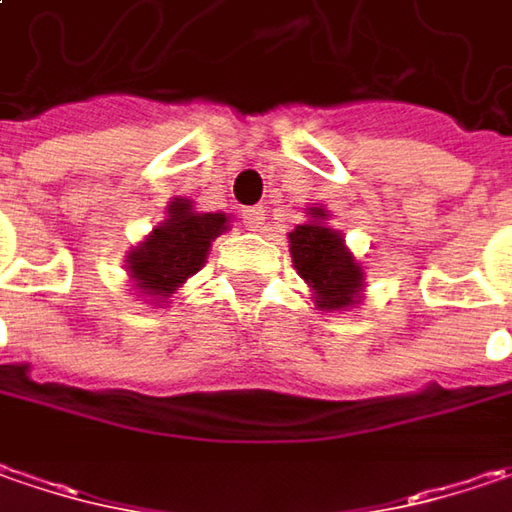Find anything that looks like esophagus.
<instances>
[{
    "mask_svg": "<svg viewBox=\"0 0 512 512\" xmlns=\"http://www.w3.org/2000/svg\"><path fill=\"white\" fill-rule=\"evenodd\" d=\"M242 218L247 230H262V224H265V207H247Z\"/></svg>",
    "mask_w": 512,
    "mask_h": 512,
    "instance_id": "1",
    "label": "esophagus"
}]
</instances>
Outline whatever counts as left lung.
<instances>
[{"mask_svg":"<svg viewBox=\"0 0 512 512\" xmlns=\"http://www.w3.org/2000/svg\"><path fill=\"white\" fill-rule=\"evenodd\" d=\"M325 207H308V221L288 233L296 273L311 288L317 311H348L363 302L366 273L345 236L328 224Z\"/></svg>","mask_w":512,"mask_h":512,"instance_id":"8db88e82","label":"left lung"}]
</instances>
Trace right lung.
I'll return each mask as SVG.
<instances>
[{
	"mask_svg": "<svg viewBox=\"0 0 512 512\" xmlns=\"http://www.w3.org/2000/svg\"><path fill=\"white\" fill-rule=\"evenodd\" d=\"M230 230L227 213H201L190 198H172L167 218L126 253V276L149 305H164L184 282L204 268L207 253L221 233Z\"/></svg>",
	"mask_w": 512,
	"mask_h": 512,
	"instance_id": "1",
	"label": "right lung"
}]
</instances>
